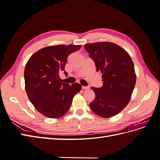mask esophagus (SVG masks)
Instances as JSON below:
<instances>
[{"mask_svg":"<svg viewBox=\"0 0 160 160\" xmlns=\"http://www.w3.org/2000/svg\"><path fill=\"white\" fill-rule=\"evenodd\" d=\"M89 88L88 86H82V89H88Z\"/></svg>","mask_w":160,"mask_h":160,"instance_id":"esophagus-1","label":"esophagus"}]
</instances>
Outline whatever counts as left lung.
Segmentation results:
<instances>
[{"instance_id": "1", "label": "left lung", "mask_w": 160, "mask_h": 160, "mask_svg": "<svg viewBox=\"0 0 160 160\" xmlns=\"http://www.w3.org/2000/svg\"><path fill=\"white\" fill-rule=\"evenodd\" d=\"M85 49L103 81L101 88H91L95 98L90 108L101 118H111L121 112L131 99L136 82L133 62L126 51L113 42L87 44Z\"/></svg>"}]
</instances>
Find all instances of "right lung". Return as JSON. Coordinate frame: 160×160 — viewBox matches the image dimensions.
<instances>
[{"instance_id":"obj_1","label":"right lung","mask_w":160,"mask_h":160,"mask_svg":"<svg viewBox=\"0 0 160 160\" xmlns=\"http://www.w3.org/2000/svg\"><path fill=\"white\" fill-rule=\"evenodd\" d=\"M81 45H59L38 51L27 62L24 78L28 98L38 112L49 118H59L69 111L72 98L81 89L79 83L60 82L67 58Z\"/></svg>"}]
</instances>
